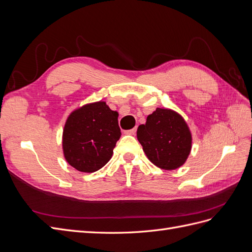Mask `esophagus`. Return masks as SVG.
I'll list each match as a JSON object with an SVG mask.
<instances>
[{"label":"esophagus","instance_id":"34e87169","mask_svg":"<svg viewBox=\"0 0 252 252\" xmlns=\"http://www.w3.org/2000/svg\"><path fill=\"white\" fill-rule=\"evenodd\" d=\"M125 133L130 134V135H134L136 133V128H132V129H130V130H126Z\"/></svg>","mask_w":252,"mask_h":252}]
</instances>
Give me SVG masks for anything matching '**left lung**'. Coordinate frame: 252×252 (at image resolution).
<instances>
[{
    "instance_id": "8db88e82",
    "label": "left lung",
    "mask_w": 252,
    "mask_h": 252,
    "mask_svg": "<svg viewBox=\"0 0 252 252\" xmlns=\"http://www.w3.org/2000/svg\"><path fill=\"white\" fill-rule=\"evenodd\" d=\"M145 155L157 167L174 170L184 165L192 147V135L181 114L169 108H157L136 131Z\"/></svg>"
}]
</instances>
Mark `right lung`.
<instances>
[{
	"instance_id": "add662e5",
	"label": "right lung",
	"mask_w": 252,
	"mask_h": 252,
	"mask_svg": "<svg viewBox=\"0 0 252 252\" xmlns=\"http://www.w3.org/2000/svg\"><path fill=\"white\" fill-rule=\"evenodd\" d=\"M119 113L104 101L88 103L68 116L62 135L66 162L81 172H94L109 162L121 136Z\"/></svg>"
}]
</instances>
